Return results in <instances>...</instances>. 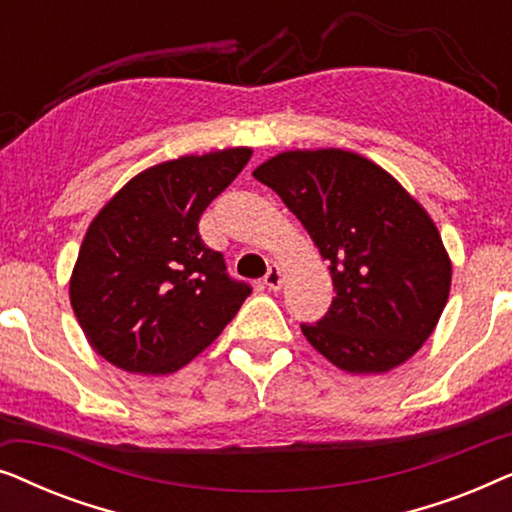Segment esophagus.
I'll return each mask as SVG.
<instances>
[{
  "mask_svg": "<svg viewBox=\"0 0 512 512\" xmlns=\"http://www.w3.org/2000/svg\"><path fill=\"white\" fill-rule=\"evenodd\" d=\"M263 284L268 286V289L277 291L279 286H282V268H279V265L272 263L270 268H268V272H265V277H263Z\"/></svg>",
  "mask_w": 512,
  "mask_h": 512,
  "instance_id": "obj_1",
  "label": "esophagus"
}]
</instances>
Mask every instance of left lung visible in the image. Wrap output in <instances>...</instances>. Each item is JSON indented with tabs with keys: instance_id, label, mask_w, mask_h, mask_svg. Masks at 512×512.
Listing matches in <instances>:
<instances>
[{
	"instance_id": "obj_1",
	"label": "left lung",
	"mask_w": 512,
	"mask_h": 512,
	"mask_svg": "<svg viewBox=\"0 0 512 512\" xmlns=\"http://www.w3.org/2000/svg\"><path fill=\"white\" fill-rule=\"evenodd\" d=\"M328 261L335 298L310 345L347 373H387L436 328L452 265L431 216L380 165L352 151H286L256 167Z\"/></svg>"
}]
</instances>
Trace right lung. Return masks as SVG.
<instances>
[{"instance_id":"right-lung-1","label":"right lung","mask_w":512,"mask_h":512,"mask_svg":"<svg viewBox=\"0 0 512 512\" xmlns=\"http://www.w3.org/2000/svg\"><path fill=\"white\" fill-rule=\"evenodd\" d=\"M251 149L184 156L128 181L90 223L69 298L90 347L139 375H170L219 338L251 293L198 221Z\"/></svg>"}]
</instances>
